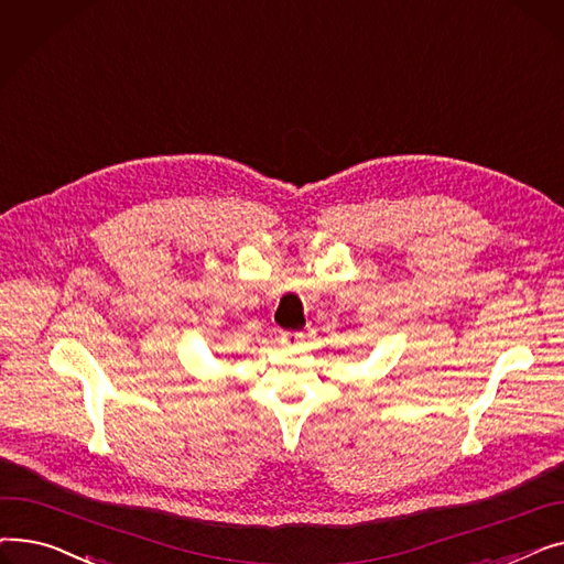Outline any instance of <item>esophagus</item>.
<instances>
[{
  "instance_id": "esophagus-1",
  "label": "esophagus",
  "mask_w": 564,
  "mask_h": 564,
  "mask_svg": "<svg viewBox=\"0 0 564 564\" xmlns=\"http://www.w3.org/2000/svg\"><path fill=\"white\" fill-rule=\"evenodd\" d=\"M294 338H297V334H288V332H285V334H281V345H283V347H288Z\"/></svg>"
}]
</instances>
